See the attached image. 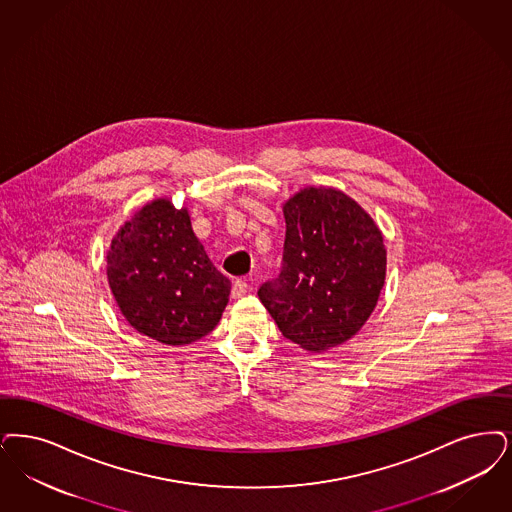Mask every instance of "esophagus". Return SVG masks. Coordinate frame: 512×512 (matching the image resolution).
I'll use <instances>...</instances> for the list:
<instances>
[{
  "label": "esophagus",
  "instance_id": "1",
  "mask_svg": "<svg viewBox=\"0 0 512 512\" xmlns=\"http://www.w3.org/2000/svg\"><path fill=\"white\" fill-rule=\"evenodd\" d=\"M247 282L246 280H236L234 284H232V297L234 299H240V297H244L247 293Z\"/></svg>",
  "mask_w": 512,
  "mask_h": 512
}]
</instances>
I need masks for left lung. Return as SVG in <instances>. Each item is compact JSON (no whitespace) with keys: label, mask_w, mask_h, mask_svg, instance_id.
Instances as JSON below:
<instances>
[{"label":"left lung","mask_w":512,"mask_h":512,"mask_svg":"<svg viewBox=\"0 0 512 512\" xmlns=\"http://www.w3.org/2000/svg\"><path fill=\"white\" fill-rule=\"evenodd\" d=\"M280 274L257 295L282 335L307 350L348 341L385 284L387 251L368 213L333 188H305L284 205Z\"/></svg>","instance_id":"8db88e82"}]
</instances>
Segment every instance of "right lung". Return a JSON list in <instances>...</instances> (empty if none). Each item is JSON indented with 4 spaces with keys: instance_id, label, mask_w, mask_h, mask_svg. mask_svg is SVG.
<instances>
[{
    "instance_id": "right-lung-1",
    "label": "right lung",
    "mask_w": 512,
    "mask_h": 512,
    "mask_svg": "<svg viewBox=\"0 0 512 512\" xmlns=\"http://www.w3.org/2000/svg\"><path fill=\"white\" fill-rule=\"evenodd\" d=\"M108 284L125 320L165 345H188L217 326L230 280L209 261L186 209L144 205L106 255Z\"/></svg>"
}]
</instances>
